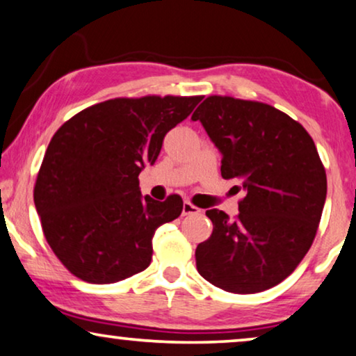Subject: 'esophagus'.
<instances>
[{"label":"esophagus","instance_id":"esophagus-1","mask_svg":"<svg viewBox=\"0 0 356 356\" xmlns=\"http://www.w3.org/2000/svg\"><path fill=\"white\" fill-rule=\"evenodd\" d=\"M201 211L196 206H193L191 202H184L183 204V216H196V213H199Z\"/></svg>","mask_w":356,"mask_h":356}]
</instances>
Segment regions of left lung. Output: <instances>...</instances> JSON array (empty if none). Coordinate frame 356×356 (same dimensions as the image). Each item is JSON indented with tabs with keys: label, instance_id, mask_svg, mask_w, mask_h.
<instances>
[{
	"label": "left lung",
	"instance_id": "8db88e82",
	"mask_svg": "<svg viewBox=\"0 0 356 356\" xmlns=\"http://www.w3.org/2000/svg\"><path fill=\"white\" fill-rule=\"evenodd\" d=\"M222 154V177L245 189L240 213L211 209L213 230L196 248L197 272L230 293L272 289L296 269L318 232L327 178L298 121L254 100L211 95L191 116Z\"/></svg>",
	"mask_w": 356,
	"mask_h": 356
}]
</instances>
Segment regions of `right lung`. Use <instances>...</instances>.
Wrapping results in <instances>:
<instances>
[{
	"label": "right lung",
	"mask_w": 356,
	"mask_h": 356,
	"mask_svg": "<svg viewBox=\"0 0 356 356\" xmlns=\"http://www.w3.org/2000/svg\"><path fill=\"white\" fill-rule=\"evenodd\" d=\"M201 95L111 99L67 120L38 170L33 202L61 264L89 284H115L147 269L152 238L179 217L183 199L140 194L139 173L154 165L170 129Z\"/></svg>",
	"instance_id": "obj_1"
}]
</instances>
